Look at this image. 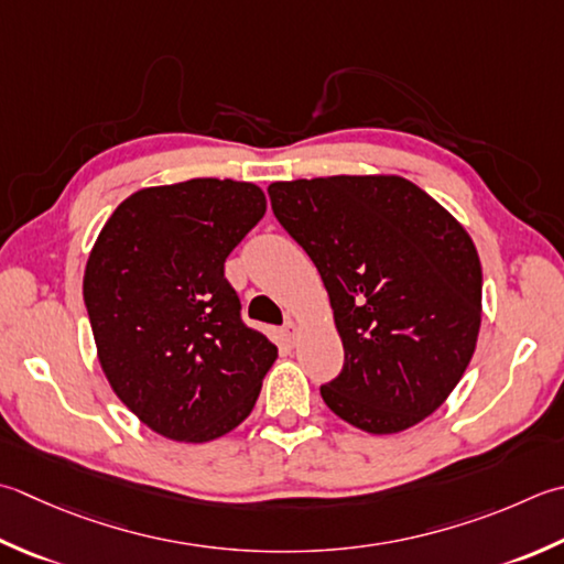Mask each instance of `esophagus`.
<instances>
[{"label": "esophagus", "instance_id": "obj_1", "mask_svg": "<svg viewBox=\"0 0 564 564\" xmlns=\"http://www.w3.org/2000/svg\"><path fill=\"white\" fill-rule=\"evenodd\" d=\"M285 337L289 339H295L297 337V325H295V319H289V323H285Z\"/></svg>", "mask_w": 564, "mask_h": 564}]
</instances>
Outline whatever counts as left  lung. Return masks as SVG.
Returning <instances> with one entry per match:
<instances>
[{"mask_svg":"<svg viewBox=\"0 0 564 564\" xmlns=\"http://www.w3.org/2000/svg\"><path fill=\"white\" fill-rule=\"evenodd\" d=\"M273 215L323 279L345 347L319 386L371 435L417 425L469 367L481 325V263L467 229L401 175L269 185Z\"/></svg>","mask_w":564,"mask_h":564,"instance_id":"left-lung-1","label":"left lung"}]
</instances>
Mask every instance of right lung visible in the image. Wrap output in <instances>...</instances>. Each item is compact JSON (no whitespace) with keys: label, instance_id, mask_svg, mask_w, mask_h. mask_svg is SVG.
I'll list each match as a JSON object with an SVG mask.
<instances>
[{"label":"right lung","instance_id":"add662e5","mask_svg":"<svg viewBox=\"0 0 564 564\" xmlns=\"http://www.w3.org/2000/svg\"><path fill=\"white\" fill-rule=\"evenodd\" d=\"M267 213L259 185L143 187L107 219L83 295L102 371L131 413L175 443H209L251 413L275 345L241 323L225 261Z\"/></svg>","mask_w":564,"mask_h":564}]
</instances>
